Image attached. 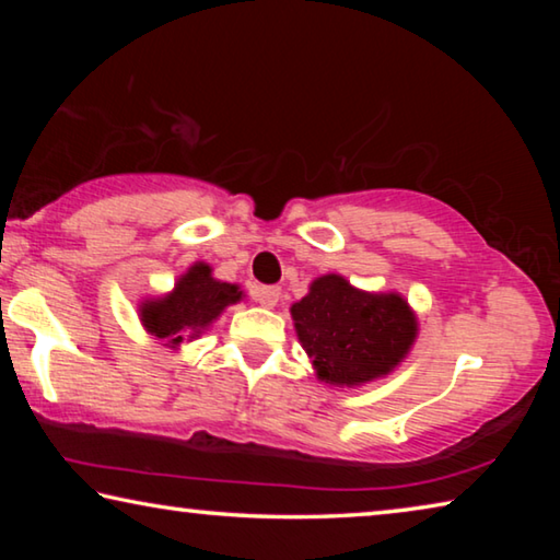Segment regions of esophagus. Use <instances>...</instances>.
I'll use <instances>...</instances> for the list:
<instances>
[{
	"label": "esophagus",
	"instance_id": "esophagus-1",
	"mask_svg": "<svg viewBox=\"0 0 560 560\" xmlns=\"http://www.w3.org/2000/svg\"><path fill=\"white\" fill-rule=\"evenodd\" d=\"M279 296H281V289L279 287H259L257 291H254V299H257L261 306H267V308L277 306Z\"/></svg>",
	"mask_w": 560,
	"mask_h": 560
}]
</instances>
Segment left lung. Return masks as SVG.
Masks as SVG:
<instances>
[{
  "label": "left lung",
  "instance_id": "left-lung-1",
  "mask_svg": "<svg viewBox=\"0 0 560 560\" xmlns=\"http://www.w3.org/2000/svg\"><path fill=\"white\" fill-rule=\"evenodd\" d=\"M291 316L320 381L348 387L390 373L417 334L405 299L358 291L338 273L311 283Z\"/></svg>",
  "mask_w": 560,
  "mask_h": 560
}]
</instances>
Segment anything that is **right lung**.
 Masks as SVG:
<instances>
[{
  "instance_id": "right-lung-1",
  "label": "right lung",
  "mask_w": 560,
  "mask_h": 560,
  "mask_svg": "<svg viewBox=\"0 0 560 560\" xmlns=\"http://www.w3.org/2000/svg\"><path fill=\"white\" fill-rule=\"evenodd\" d=\"M240 299V287L212 279L207 264H195L175 283V291L170 296L143 303L140 318L155 338L177 346L183 343L185 336H197L205 330L230 303Z\"/></svg>"
}]
</instances>
